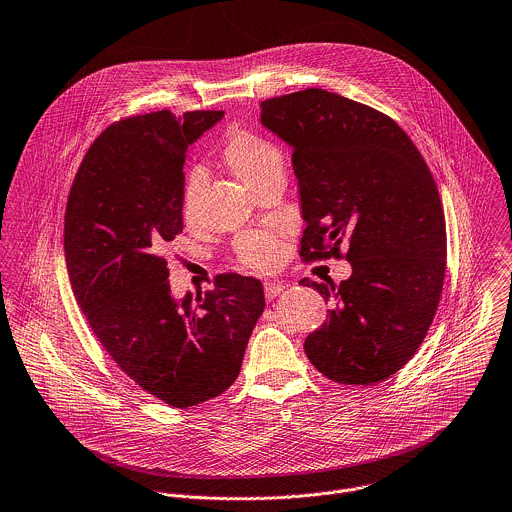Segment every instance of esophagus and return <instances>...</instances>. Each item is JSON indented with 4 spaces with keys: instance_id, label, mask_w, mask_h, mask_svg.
I'll use <instances>...</instances> for the list:
<instances>
[{
    "instance_id": "obj_1",
    "label": "esophagus",
    "mask_w": 512,
    "mask_h": 512,
    "mask_svg": "<svg viewBox=\"0 0 512 512\" xmlns=\"http://www.w3.org/2000/svg\"><path fill=\"white\" fill-rule=\"evenodd\" d=\"M265 299L267 301H271V299H275L283 289H285V285L283 283H275V281H269V283H265Z\"/></svg>"
}]
</instances>
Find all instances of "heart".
<instances>
[{
  "mask_svg": "<svg viewBox=\"0 0 512 512\" xmlns=\"http://www.w3.org/2000/svg\"><path fill=\"white\" fill-rule=\"evenodd\" d=\"M221 161L251 189L259 191L271 177L283 173V149L279 143L259 131L235 127L227 133L221 147ZM205 191V171L195 167L189 171L181 191V215L193 225ZM285 253L283 235L279 231H247L235 241L237 259L255 271L273 269Z\"/></svg>",
  "mask_w": 512,
  "mask_h": 512,
  "instance_id": "b5f03b06",
  "label": "heart"
}]
</instances>
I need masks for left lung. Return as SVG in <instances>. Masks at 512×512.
Instances as JSON below:
<instances>
[{
	"label": "left lung",
	"instance_id": "left-lung-1",
	"mask_svg": "<svg viewBox=\"0 0 512 512\" xmlns=\"http://www.w3.org/2000/svg\"><path fill=\"white\" fill-rule=\"evenodd\" d=\"M261 121L293 147L301 259L353 267L339 287L301 281L335 301L305 353L335 383L385 381L421 347L443 291L447 229L431 169L389 115L327 89L271 97Z\"/></svg>",
	"mask_w": 512,
	"mask_h": 512
}]
</instances>
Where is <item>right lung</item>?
<instances>
[{
  "instance_id": "add662e5",
  "label": "right lung",
  "mask_w": 512,
  "mask_h": 512,
  "mask_svg": "<svg viewBox=\"0 0 512 512\" xmlns=\"http://www.w3.org/2000/svg\"><path fill=\"white\" fill-rule=\"evenodd\" d=\"M221 117L161 109L111 123L87 149L65 207L67 275L91 331L129 379L175 409L235 383L265 309L253 277L221 273L215 289L181 303L167 283L187 145Z\"/></svg>"
}]
</instances>
